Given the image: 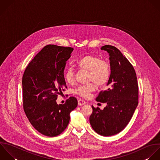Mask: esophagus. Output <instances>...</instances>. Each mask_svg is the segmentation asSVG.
I'll use <instances>...</instances> for the list:
<instances>
[{"mask_svg":"<svg viewBox=\"0 0 160 160\" xmlns=\"http://www.w3.org/2000/svg\"><path fill=\"white\" fill-rule=\"evenodd\" d=\"M78 105L82 106V105H85V104H86V102H85L84 100H83L78 99Z\"/></svg>","mask_w":160,"mask_h":160,"instance_id":"obj_1","label":"esophagus"}]
</instances>
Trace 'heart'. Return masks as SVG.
Wrapping results in <instances>:
<instances>
[{
  "instance_id": "b5f03b06",
  "label": "heart",
  "mask_w": 160,
  "mask_h": 160,
  "mask_svg": "<svg viewBox=\"0 0 160 160\" xmlns=\"http://www.w3.org/2000/svg\"><path fill=\"white\" fill-rule=\"evenodd\" d=\"M77 65L80 69L88 72V82H93L98 87L105 86L110 80L111 69L109 63L97 55H86L77 62ZM64 77L69 83L74 82L75 70L73 67H70L66 69ZM95 89V85L91 83L79 87L75 90V93L82 97L87 98Z\"/></svg>"
}]
</instances>
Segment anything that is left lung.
I'll return each mask as SVG.
<instances>
[{"label":"left lung","instance_id":"1","mask_svg":"<svg viewBox=\"0 0 160 160\" xmlns=\"http://www.w3.org/2000/svg\"><path fill=\"white\" fill-rule=\"evenodd\" d=\"M101 50L109 54L111 75L108 88L96 100L107 105L103 110L92 106L90 123L98 134L108 137L122 132L130 122L138 104V85L133 65L117 48L107 45Z\"/></svg>","mask_w":160,"mask_h":160}]
</instances>
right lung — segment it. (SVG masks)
I'll list each match as a JSON object with an SVG mask.
<instances>
[{
  "label": "right lung",
  "mask_w": 160,
  "mask_h": 160,
  "mask_svg": "<svg viewBox=\"0 0 160 160\" xmlns=\"http://www.w3.org/2000/svg\"><path fill=\"white\" fill-rule=\"evenodd\" d=\"M73 48L45 46L26 67L22 77L23 107L32 125L41 134L53 137L61 134L70 121V113L78 105L70 97L64 104L56 102L67 88L63 71Z\"/></svg>",
  "instance_id": "obj_1"
}]
</instances>
